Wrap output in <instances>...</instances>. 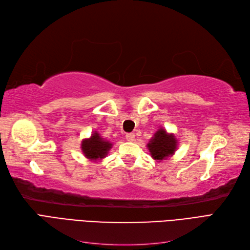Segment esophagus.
<instances>
[{"label": "esophagus", "instance_id": "1", "mask_svg": "<svg viewBox=\"0 0 250 250\" xmlns=\"http://www.w3.org/2000/svg\"><path fill=\"white\" fill-rule=\"evenodd\" d=\"M126 140L128 142H133L135 140V135L134 133H127L126 134Z\"/></svg>", "mask_w": 250, "mask_h": 250}]
</instances>
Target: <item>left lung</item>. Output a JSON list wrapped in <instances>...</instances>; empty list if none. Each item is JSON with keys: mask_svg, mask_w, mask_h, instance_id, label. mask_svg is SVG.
Wrapping results in <instances>:
<instances>
[{"mask_svg": "<svg viewBox=\"0 0 250 250\" xmlns=\"http://www.w3.org/2000/svg\"><path fill=\"white\" fill-rule=\"evenodd\" d=\"M151 157L155 162H162L172 156L177 149V140L173 133H168L160 128L147 144Z\"/></svg>", "mask_w": 250, "mask_h": 250, "instance_id": "1", "label": "left lung"}]
</instances>
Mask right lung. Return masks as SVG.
Returning <instances> with one entry per match:
<instances>
[{
    "mask_svg": "<svg viewBox=\"0 0 250 250\" xmlns=\"http://www.w3.org/2000/svg\"><path fill=\"white\" fill-rule=\"evenodd\" d=\"M111 143L105 141L97 131L93 132L89 139H84L81 143V150L87 160L92 162L101 161L107 155L111 148Z\"/></svg>",
    "mask_w": 250,
    "mask_h": 250,
    "instance_id": "add662e5",
    "label": "right lung"
}]
</instances>
